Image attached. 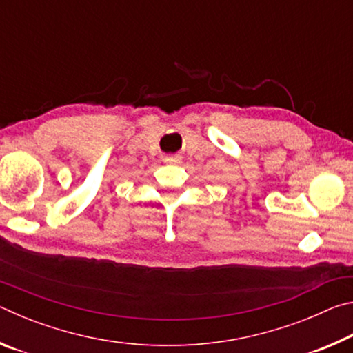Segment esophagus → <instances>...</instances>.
Returning <instances> with one entry per match:
<instances>
[{
    "instance_id": "esophagus-1",
    "label": "esophagus",
    "mask_w": 353,
    "mask_h": 353,
    "mask_svg": "<svg viewBox=\"0 0 353 353\" xmlns=\"http://www.w3.org/2000/svg\"><path fill=\"white\" fill-rule=\"evenodd\" d=\"M166 163H181V159L179 157H172V155H170V157L165 159Z\"/></svg>"
}]
</instances>
